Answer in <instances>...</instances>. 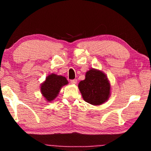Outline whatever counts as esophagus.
<instances>
[{
    "mask_svg": "<svg viewBox=\"0 0 151 151\" xmlns=\"http://www.w3.org/2000/svg\"><path fill=\"white\" fill-rule=\"evenodd\" d=\"M76 82H77L76 79H72V80H70V83L72 84H76Z\"/></svg>",
    "mask_w": 151,
    "mask_h": 151,
    "instance_id": "1",
    "label": "esophagus"
}]
</instances>
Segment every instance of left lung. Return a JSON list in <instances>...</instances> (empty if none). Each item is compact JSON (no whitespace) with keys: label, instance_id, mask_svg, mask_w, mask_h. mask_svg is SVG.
<instances>
[{"label":"left lung","instance_id":"left-lung-1","mask_svg":"<svg viewBox=\"0 0 151 151\" xmlns=\"http://www.w3.org/2000/svg\"><path fill=\"white\" fill-rule=\"evenodd\" d=\"M78 88L86 103L100 105L108 99L111 86L103 73L91 69L86 72L85 80L79 83Z\"/></svg>","mask_w":151,"mask_h":151}]
</instances>
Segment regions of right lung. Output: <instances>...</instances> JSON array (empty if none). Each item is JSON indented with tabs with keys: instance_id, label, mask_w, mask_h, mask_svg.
Listing matches in <instances>:
<instances>
[{
	"instance_id": "add662e5",
	"label": "right lung",
	"mask_w": 151,
	"mask_h": 151,
	"mask_svg": "<svg viewBox=\"0 0 151 151\" xmlns=\"http://www.w3.org/2000/svg\"><path fill=\"white\" fill-rule=\"evenodd\" d=\"M67 84L68 81L65 77L52 74L48 76L40 87L42 94L47 101H51L57 97L60 88Z\"/></svg>"
}]
</instances>
